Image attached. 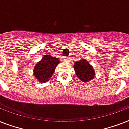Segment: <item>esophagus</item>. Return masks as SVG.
Listing matches in <instances>:
<instances>
[{
	"label": "esophagus",
	"instance_id": "34e87169",
	"mask_svg": "<svg viewBox=\"0 0 129 129\" xmlns=\"http://www.w3.org/2000/svg\"><path fill=\"white\" fill-rule=\"evenodd\" d=\"M63 59H64V61H69V59H70V57H64L63 58Z\"/></svg>",
	"mask_w": 129,
	"mask_h": 129
}]
</instances>
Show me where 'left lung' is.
I'll use <instances>...</instances> for the list:
<instances>
[{"label": "left lung", "mask_w": 129, "mask_h": 129, "mask_svg": "<svg viewBox=\"0 0 129 129\" xmlns=\"http://www.w3.org/2000/svg\"><path fill=\"white\" fill-rule=\"evenodd\" d=\"M74 64L76 75L82 82H88L94 79L95 70L86 59L82 58Z\"/></svg>", "instance_id": "1"}]
</instances>
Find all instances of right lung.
<instances>
[{"instance_id":"1","label":"right lung","mask_w":129,"mask_h":129,"mask_svg":"<svg viewBox=\"0 0 129 129\" xmlns=\"http://www.w3.org/2000/svg\"><path fill=\"white\" fill-rule=\"evenodd\" d=\"M59 63V58L51 55H45L35 64L33 68V75L39 82H46L52 77L57 66Z\"/></svg>"}]
</instances>
